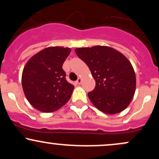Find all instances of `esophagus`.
I'll list each match as a JSON object with an SVG mask.
<instances>
[{"instance_id": "34e87169", "label": "esophagus", "mask_w": 159, "mask_h": 159, "mask_svg": "<svg viewBox=\"0 0 159 159\" xmlns=\"http://www.w3.org/2000/svg\"><path fill=\"white\" fill-rule=\"evenodd\" d=\"M76 82H77V84H80L81 83V78H78L77 81H76Z\"/></svg>"}]
</instances>
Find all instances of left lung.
<instances>
[{
	"label": "left lung",
	"instance_id": "left-lung-1",
	"mask_svg": "<svg viewBox=\"0 0 159 159\" xmlns=\"http://www.w3.org/2000/svg\"><path fill=\"white\" fill-rule=\"evenodd\" d=\"M75 53L89 67L96 87L88 97L98 110L114 114L125 109L136 87L134 69L123 54L107 46L76 48Z\"/></svg>",
	"mask_w": 159,
	"mask_h": 159
}]
</instances>
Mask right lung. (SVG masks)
Instances as JSON below:
<instances>
[{
	"label": "right lung",
	"mask_w": 159,
	"mask_h": 159,
	"mask_svg": "<svg viewBox=\"0 0 159 159\" xmlns=\"http://www.w3.org/2000/svg\"><path fill=\"white\" fill-rule=\"evenodd\" d=\"M70 52L69 48L49 47L33 56L25 65L21 77L23 90L38 111H55L71 98L74 86L66 81L62 68Z\"/></svg>",
	"instance_id": "1"
}]
</instances>
